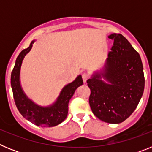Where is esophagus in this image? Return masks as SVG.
Masks as SVG:
<instances>
[{
  "mask_svg": "<svg viewBox=\"0 0 152 152\" xmlns=\"http://www.w3.org/2000/svg\"><path fill=\"white\" fill-rule=\"evenodd\" d=\"M88 78H89V75H88L87 73H84L82 75V79H83V81H84V83H86L87 82V80H88Z\"/></svg>",
  "mask_w": 152,
  "mask_h": 152,
  "instance_id": "1",
  "label": "esophagus"
}]
</instances>
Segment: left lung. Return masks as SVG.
Returning <instances> with one entry per match:
<instances>
[{
  "label": "left lung",
  "mask_w": 152,
  "mask_h": 152,
  "mask_svg": "<svg viewBox=\"0 0 152 152\" xmlns=\"http://www.w3.org/2000/svg\"><path fill=\"white\" fill-rule=\"evenodd\" d=\"M108 37L114 42L104 68L87 83L93 113L102 121L116 124L136 109L144 92L145 77L140 56L129 42L122 34L113 33Z\"/></svg>",
  "instance_id": "obj_1"
}]
</instances>
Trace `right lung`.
Instances as JSON below:
<instances>
[{"label":"right lung","instance_id":"obj_1","mask_svg":"<svg viewBox=\"0 0 152 152\" xmlns=\"http://www.w3.org/2000/svg\"><path fill=\"white\" fill-rule=\"evenodd\" d=\"M35 40L31 42L27 49L20 53L16 60L15 65L11 73V88L13 99L19 112L25 119L36 126L43 127H52L60 124L67 117L68 111V103L72 97L75 90L83 84L80 75L61 90L57 100L49 107H40L36 105L26 96L20 83V73L22 61L24 57L31 50Z\"/></svg>","mask_w":152,"mask_h":152}]
</instances>
